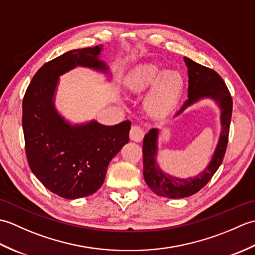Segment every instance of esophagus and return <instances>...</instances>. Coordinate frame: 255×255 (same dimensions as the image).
<instances>
[{
  "instance_id": "34e87169",
  "label": "esophagus",
  "mask_w": 255,
  "mask_h": 255,
  "mask_svg": "<svg viewBox=\"0 0 255 255\" xmlns=\"http://www.w3.org/2000/svg\"><path fill=\"white\" fill-rule=\"evenodd\" d=\"M143 129L140 126H132L130 129V132H129V137L132 140V141L140 142L143 138Z\"/></svg>"
}]
</instances>
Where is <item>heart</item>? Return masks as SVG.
I'll list each match as a JSON object with an SVG mask.
<instances>
[{
    "label": "heart",
    "instance_id": "obj_1",
    "mask_svg": "<svg viewBox=\"0 0 255 255\" xmlns=\"http://www.w3.org/2000/svg\"><path fill=\"white\" fill-rule=\"evenodd\" d=\"M125 85L132 94H142L144 110L152 117H163L180 102L185 78L178 70H163L155 63H141L133 67L125 79Z\"/></svg>",
    "mask_w": 255,
    "mask_h": 255
}]
</instances>
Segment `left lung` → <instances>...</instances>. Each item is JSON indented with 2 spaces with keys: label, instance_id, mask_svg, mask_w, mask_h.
Here are the masks:
<instances>
[{
  "label": "left lung",
  "instance_id": "left-lung-1",
  "mask_svg": "<svg viewBox=\"0 0 255 255\" xmlns=\"http://www.w3.org/2000/svg\"><path fill=\"white\" fill-rule=\"evenodd\" d=\"M188 69V94L187 101L176 113V116L187 107L203 99H211L220 108L221 132L217 147L215 149L209 164L198 175L188 178H178L166 174L156 164L158 154L159 129L152 128L143 138V176L147 185L156 195L167 198H184L192 196L200 191L218 170L224 160L228 144L229 128L232 115V99L228 88L220 75L209 68L194 62L184 57Z\"/></svg>",
  "mask_w": 255,
  "mask_h": 255
}]
</instances>
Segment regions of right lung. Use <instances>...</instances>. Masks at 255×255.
I'll list each match as a JSON object with an SVG mask.
<instances>
[{"label": "right lung", "instance_id": "obj_1", "mask_svg": "<svg viewBox=\"0 0 255 255\" xmlns=\"http://www.w3.org/2000/svg\"><path fill=\"white\" fill-rule=\"evenodd\" d=\"M103 46L70 50L45 63L23 100L25 151L31 172L46 188L66 199L90 196L105 180L112 159L129 141L130 122L105 126L91 121L72 125L55 107L60 75L77 67L108 72Z\"/></svg>", "mask_w": 255, "mask_h": 255}]
</instances>
